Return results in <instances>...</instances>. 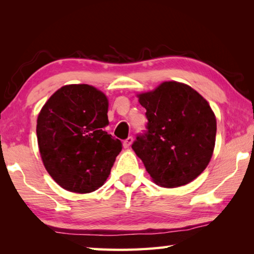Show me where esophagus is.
Masks as SVG:
<instances>
[{"mask_svg":"<svg viewBox=\"0 0 254 254\" xmlns=\"http://www.w3.org/2000/svg\"><path fill=\"white\" fill-rule=\"evenodd\" d=\"M132 142H133V137L132 136H128L127 139H126V140L123 141V147L124 148H128L132 144Z\"/></svg>","mask_w":254,"mask_h":254,"instance_id":"obj_1","label":"esophagus"}]
</instances>
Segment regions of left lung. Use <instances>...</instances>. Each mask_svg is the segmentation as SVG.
Here are the masks:
<instances>
[{"label":"left lung","instance_id":"1","mask_svg":"<svg viewBox=\"0 0 254 254\" xmlns=\"http://www.w3.org/2000/svg\"><path fill=\"white\" fill-rule=\"evenodd\" d=\"M148 123L132 149L153 182L179 187L203 173L212 158L216 119L205 98L190 86L165 81L140 94Z\"/></svg>","mask_w":254,"mask_h":254}]
</instances>
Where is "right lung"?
<instances>
[{
    "label": "right lung",
    "instance_id": "1",
    "mask_svg": "<svg viewBox=\"0 0 254 254\" xmlns=\"http://www.w3.org/2000/svg\"><path fill=\"white\" fill-rule=\"evenodd\" d=\"M106 96L93 86L66 85L40 111L37 136L42 162L59 186L79 194L100 188L122 142L107 134Z\"/></svg>",
    "mask_w": 254,
    "mask_h": 254
}]
</instances>
